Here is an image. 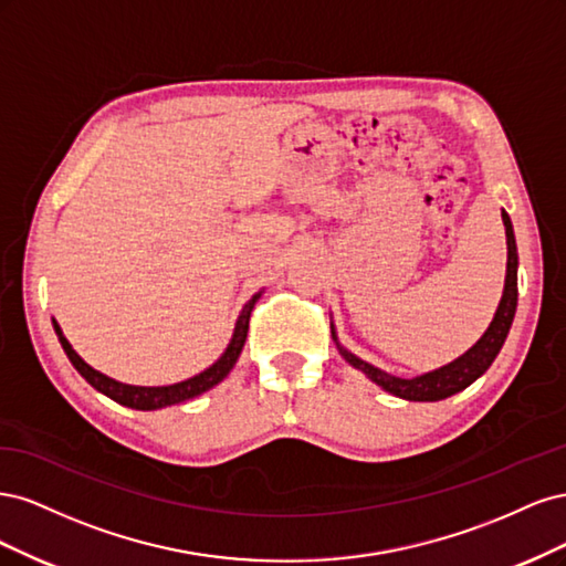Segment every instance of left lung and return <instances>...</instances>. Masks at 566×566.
<instances>
[{
  "instance_id": "1",
  "label": "left lung",
  "mask_w": 566,
  "mask_h": 566,
  "mask_svg": "<svg viewBox=\"0 0 566 566\" xmlns=\"http://www.w3.org/2000/svg\"><path fill=\"white\" fill-rule=\"evenodd\" d=\"M501 217H503L505 238H507V269H505L503 297L499 302V310L493 314V321L489 323V328L465 354L437 370L416 375V378H397V375H389L380 368H375L368 361H364V358H358L356 354L342 347L335 333V325L331 323V333L342 358H345V361L356 370H361L368 380H373L385 391L406 401H441L470 387L476 378H482V375L489 370V366L493 364V358L499 356L503 342L510 333L512 318H515V312H517V264H520L517 243H515V231H512V221L507 212L503 210Z\"/></svg>"
}]
</instances>
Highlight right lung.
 Masks as SVG:
<instances>
[{
	"label": "right lung",
	"instance_id": "right-lung-1",
	"mask_svg": "<svg viewBox=\"0 0 566 566\" xmlns=\"http://www.w3.org/2000/svg\"><path fill=\"white\" fill-rule=\"evenodd\" d=\"M264 290H260V293H254L248 304L243 306L241 316H238L235 321V328H233V335H231V342L229 347L224 349V354H221L217 361L205 368L202 373L193 375V378L188 380H181V382H175V385H160V387H142V385H127V382H117L113 378H108V375L98 373L96 368H92L84 358L73 349L71 342L65 339L61 325L56 323V318H51V323H54V331L59 335V342L61 347L65 352V356L71 358V364L75 366V370L82 375L84 380H87L96 391L106 394L108 399L117 401L119 406H127V408H134V410H158V408H167V406H175V403H181V401H188V399H196L200 397L202 391L212 389L214 385H219L221 380L227 378V375L231 373V368L235 366L238 356H241L243 352V345H245V337H248V323H250V314L254 310L256 300L262 297Z\"/></svg>",
	"mask_w": 566,
	"mask_h": 566
}]
</instances>
